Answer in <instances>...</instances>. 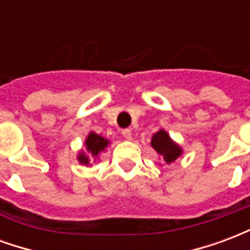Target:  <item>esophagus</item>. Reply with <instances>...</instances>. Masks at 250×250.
<instances>
[{
  "label": "esophagus",
  "instance_id": "34e87169",
  "mask_svg": "<svg viewBox=\"0 0 250 250\" xmlns=\"http://www.w3.org/2000/svg\"><path fill=\"white\" fill-rule=\"evenodd\" d=\"M122 135L125 136V139H128V141H130L131 138H132V132H131L130 128H125V130H122Z\"/></svg>",
  "mask_w": 250,
  "mask_h": 250
}]
</instances>
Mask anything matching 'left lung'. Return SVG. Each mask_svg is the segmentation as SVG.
Returning <instances> with one entry per match:
<instances>
[{"label": "left lung", "instance_id": "left-lung-1", "mask_svg": "<svg viewBox=\"0 0 250 250\" xmlns=\"http://www.w3.org/2000/svg\"><path fill=\"white\" fill-rule=\"evenodd\" d=\"M151 146L157 150L159 155H162L166 163L174 162L182 154V150L179 148L178 145H175L170 139L167 132H165L163 130H159L155 135L152 136Z\"/></svg>", "mask_w": 250, "mask_h": 250}]
</instances>
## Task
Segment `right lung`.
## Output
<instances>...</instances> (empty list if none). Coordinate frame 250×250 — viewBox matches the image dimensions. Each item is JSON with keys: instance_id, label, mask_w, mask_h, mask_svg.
I'll use <instances>...</instances> for the list:
<instances>
[{"instance_id": "add662e5", "label": "right lung", "mask_w": 250, "mask_h": 250, "mask_svg": "<svg viewBox=\"0 0 250 250\" xmlns=\"http://www.w3.org/2000/svg\"><path fill=\"white\" fill-rule=\"evenodd\" d=\"M85 145H87V150L89 152V155H92L93 158L98 157L99 152H102L105 148V146L108 145V141L107 139H104L102 136L96 135L95 132H91L89 135H88L87 141H85ZM79 161L83 165H88L89 163V159H88V155L85 154H83L80 152V155H79Z\"/></svg>"}]
</instances>
